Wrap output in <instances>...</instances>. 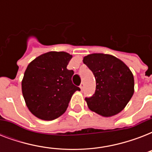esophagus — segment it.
I'll return each instance as SVG.
<instances>
[{"instance_id": "obj_1", "label": "esophagus", "mask_w": 152, "mask_h": 152, "mask_svg": "<svg viewBox=\"0 0 152 152\" xmlns=\"http://www.w3.org/2000/svg\"><path fill=\"white\" fill-rule=\"evenodd\" d=\"M83 88H84V85H83V83H81L80 85V88L81 89V91L83 90Z\"/></svg>"}]
</instances>
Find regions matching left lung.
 <instances>
[{
  "mask_svg": "<svg viewBox=\"0 0 152 152\" xmlns=\"http://www.w3.org/2000/svg\"><path fill=\"white\" fill-rule=\"evenodd\" d=\"M83 61L96 81L95 94L85 98L89 109L103 117L120 113L134 93L132 72L124 62L110 54L92 53L83 57Z\"/></svg>",
  "mask_w": 152,
  "mask_h": 152,
  "instance_id": "obj_1",
  "label": "left lung"
}]
</instances>
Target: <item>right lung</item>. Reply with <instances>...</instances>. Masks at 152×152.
Returning <instances> with one entry per match:
<instances>
[{"label": "right lung", "instance_id": "obj_1", "mask_svg": "<svg viewBox=\"0 0 152 152\" xmlns=\"http://www.w3.org/2000/svg\"><path fill=\"white\" fill-rule=\"evenodd\" d=\"M72 57L68 53L51 51L42 54L27 66L22 92L29 110L42 120L52 121L66 111L76 91L74 72L67 69Z\"/></svg>", "mask_w": 152, "mask_h": 152}]
</instances>
